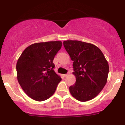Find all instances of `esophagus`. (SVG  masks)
I'll return each mask as SVG.
<instances>
[{"mask_svg":"<svg viewBox=\"0 0 125 125\" xmlns=\"http://www.w3.org/2000/svg\"><path fill=\"white\" fill-rule=\"evenodd\" d=\"M67 75H68V73H67V74H63V76L64 77H66Z\"/></svg>","mask_w":125,"mask_h":125,"instance_id":"34e87169","label":"esophagus"}]
</instances>
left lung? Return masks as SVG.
I'll list each match as a JSON object with an SVG mask.
<instances>
[{
    "mask_svg": "<svg viewBox=\"0 0 125 125\" xmlns=\"http://www.w3.org/2000/svg\"><path fill=\"white\" fill-rule=\"evenodd\" d=\"M63 45L73 61L76 83L69 87L72 96L81 102L94 99L104 89L109 73L108 62L96 46L78 41H65Z\"/></svg>",
    "mask_w": 125,
    "mask_h": 125,
    "instance_id": "obj_1",
    "label": "left lung"
}]
</instances>
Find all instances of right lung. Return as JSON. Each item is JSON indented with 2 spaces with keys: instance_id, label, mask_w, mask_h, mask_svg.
Segmentation results:
<instances>
[{
  "instance_id": "right-lung-1",
  "label": "right lung",
  "mask_w": 125,
  "mask_h": 125,
  "mask_svg": "<svg viewBox=\"0 0 125 125\" xmlns=\"http://www.w3.org/2000/svg\"><path fill=\"white\" fill-rule=\"evenodd\" d=\"M61 41L36 43L21 54L16 64L17 78L26 94L36 101L52 96L61 81L53 70L54 56L62 47Z\"/></svg>"
}]
</instances>
